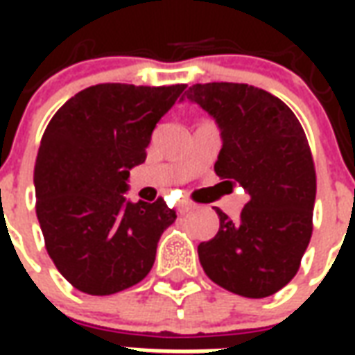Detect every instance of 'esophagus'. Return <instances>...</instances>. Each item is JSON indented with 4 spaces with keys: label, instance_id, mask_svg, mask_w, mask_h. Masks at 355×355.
<instances>
[{
    "label": "esophagus",
    "instance_id": "1",
    "mask_svg": "<svg viewBox=\"0 0 355 355\" xmlns=\"http://www.w3.org/2000/svg\"><path fill=\"white\" fill-rule=\"evenodd\" d=\"M193 209H196V205L188 203V201H180V203H178V213H182V215H184V213H190Z\"/></svg>",
    "mask_w": 355,
    "mask_h": 355
}]
</instances>
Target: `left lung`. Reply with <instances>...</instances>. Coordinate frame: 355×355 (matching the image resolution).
I'll list each match as a JSON object with an SVG mask.
<instances>
[{
	"instance_id": "1",
	"label": "left lung",
	"mask_w": 355,
	"mask_h": 355,
	"mask_svg": "<svg viewBox=\"0 0 355 355\" xmlns=\"http://www.w3.org/2000/svg\"><path fill=\"white\" fill-rule=\"evenodd\" d=\"M186 98L220 131L215 173L249 193L238 220L215 209L220 226L198 245L201 266L230 293L270 297L295 277L312 238L315 171L304 129L285 102L247 83H196Z\"/></svg>"
}]
</instances>
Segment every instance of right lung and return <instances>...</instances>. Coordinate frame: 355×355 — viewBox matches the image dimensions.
Instances as JSON below:
<instances>
[{
    "label": "right lung",
    "instance_id": "add662e5",
    "mask_svg": "<svg viewBox=\"0 0 355 355\" xmlns=\"http://www.w3.org/2000/svg\"><path fill=\"white\" fill-rule=\"evenodd\" d=\"M186 85L101 83L53 116L34 169L35 213L58 272L87 295H114L152 270L175 209L127 200L129 171L146 159L155 123Z\"/></svg>",
    "mask_w": 355,
    "mask_h": 355
}]
</instances>
